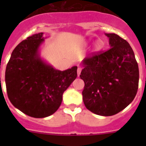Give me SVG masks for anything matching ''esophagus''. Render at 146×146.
<instances>
[{"label":"esophagus","mask_w":146,"mask_h":146,"mask_svg":"<svg viewBox=\"0 0 146 146\" xmlns=\"http://www.w3.org/2000/svg\"><path fill=\"white\" fill-rule=\"evenodd\" d=\"M81 71H82V68H81V67H78V69H77V75H78V77H79Z\"/></svg>","instance_id":"34e87169"}]
</instances>
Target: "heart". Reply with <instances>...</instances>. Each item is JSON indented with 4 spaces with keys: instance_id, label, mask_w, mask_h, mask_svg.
Segmentation results:
<instances>
[{
    "instance_id": "b5f03b06",
    "label": "heart",
    "mask_w": 146,
    "mask_h": 146,
    "mask_svg": "<svg viewBox=\"0 0 146 146\" xmlns=\"http://www.w3.org/2000/svg\"><path fill=\"white\" fill-rule=\"evenodd\" d=\"M102 47V42L101 40H98L95 42L94 44V48L96 49V50H99V49H101Z\"/></svg>"
}]
</instances>
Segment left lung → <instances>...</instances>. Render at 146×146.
Returning a JSON list of instances; mask_svg holds the SVG:
<instances>
[{
	"mask_svg": "<svg viewBox=\"0 0 146 146\" xmlns=\"http://www.w3.org/2000/svg\"><path fill=\"white\" fill-rule=\"evenodd\" d=\"M110 48L82 60V99L99 115L117 114L133 101L138 89L139 69L129 44L115 33H105Z\"/></svg>",
	"mask_w": 146,
	"mask_h": 146,
	"instance_id": "8db88e82",
	"label": "left lung"
}]
</instances>
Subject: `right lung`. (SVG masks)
<instances>
[{"mask_svg":"<svg viewBox=\"0 0 146 146\" xmlns=\"http://www.w3.org/2000/svg\"><path fill=\"white\" fill-rule=\"evenodd\" d=\"M43 33L32 35L13 50L5 74L11 104L33 118L50 116L61 104L63 94L77 76V66L55 69L40 57Z\"/></svg>","mask_w":146,"mask_h":146,"instance_id":"obj_1","label":"right lung"}]
</instances>
